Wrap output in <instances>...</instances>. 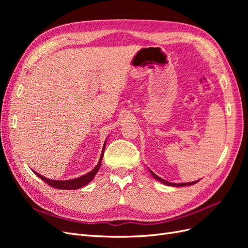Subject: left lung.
Returning a JSON list of instances; mask_svg holds the SVG:
<instances>
[{"label":"left lung","mask_w":248,"mask_h":248,"mask_svg":"<svg viewBox=\"0 0 248 248\" xmlns=\"http://www.w3.org/2000/svg\"><path fill=\"white\" fill-rule=\"evenodd\" d=\"M150 170V172H151L152 177H153L155 180H157V181H159L160 183H162V184H164V185H168V186H175V187H181V186H186V185L190 186V185L196 184V183H198V182L200 181V180H197V181L187 182V183H171V182H169V181H167V180H163L162 178L158 177V176H157L156 174H154V172H153L151 170Z\"/></svg>","instance_id":"obj_1"}]
</instances>
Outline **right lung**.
<instances>
[{"instance_id":"obj_1","label":"right lung","mask_w":248,"mask_h":248,"mask_svg":"<svg viewBox=\"0 0 248 248\" xmlns=\"http://www.w3.org/2000/svg\"><path fill=\"white\" fill-rule=\"evenodd\" d=\"M107 140H108V138L106 140V141H104V145H103V148H102V152H101V155H100V159L98 161V163H97V166L90 171L88 172V174L81 176V177H78V178H76V179H70V180H51V179H48L46 177H43L42 175L38 174V172L33 170L34 174L39 177L41 180H43L44 182H46V184H48L49 186L54 187V188H58V189H66V190H76V189H78V188H81V187L86 186L88 183H90L92 181V180L94 179L95 175L97 174V171L99 170V168L101 166V161H102V157H103V153H104V149H106V144H107Z\"/></svg>"}]
</instances>
